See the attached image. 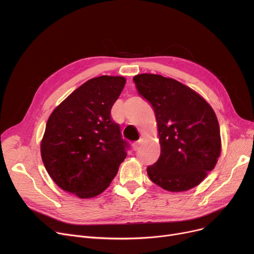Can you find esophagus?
I'll return each instance as SVG.
<instances>
[{
  "label": "esophagus",
  "mask_w": 254,
  "mask_h": 254,
  "mask_svg": "<svg viewBox=\"0 0 254 254\" xmlns=\"http://www.w3.org/2000/svg\"><path fill=\"white\" fill-rule=\"evenodd\" d=\"M140 146H141V141L135 142L134 144H132V149H134L135 151H137V150H139V148H140Z\"/></svg>",
  "instance_id": "1"
}]
</instances>
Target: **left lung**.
I'll list each match as a JSON object with an SVG mask.
<instances>
[{"label":"left lung","mask_w":254,"mask_h":254,"mask_svg":"<svg viewBox=\"0 0 254 254\" xmlns=\"http://www.w3.org/2000/svg\"><path fill=\"white\" fill-rule=\"evenodd\" d=\"M140 95L154 110L161 155L147 168L162 189L181 192L201 183L221 152L219 124L208 102L190 87L155 74L134 77Z\"/></svg>","instance_id":"obj_1"}]
</instances>
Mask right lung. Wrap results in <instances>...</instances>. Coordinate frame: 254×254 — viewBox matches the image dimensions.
<instances>
[{"label":"right lung","mask_w":254,"mask_h":254,"mask_svg":"<svg viewBox=\"0 0 254 254\" xmlns=\"http://www.w3.org/2000/svg\"><path fill=\"white\" fill-rule=\"evenodd\" d=\"M126 78L100 76L75 89L50 114L41 156L52 180L80 198L102 193L127 157V145L111 108Z\"/></svg>","instance_id":"right-lung-1"}]
</instances>
